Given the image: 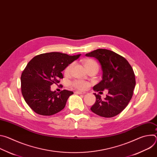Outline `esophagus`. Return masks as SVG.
<instances>
[{
	"label": "esophagus",
	"instance_id": "esophagus-1",
	"mask_svg": "<svg viewBox=\"0 0 157 157\" xmlns=\"http://www.w3.org/2000/svg\"><path fill=\"white\" fill-rule=\"evenodd\" d=\"M76 94H86V92H82V91H76L75 92Z\"/></svg>",
	"mask_w": 157,
	"mask_h": 157
}]
</instances>
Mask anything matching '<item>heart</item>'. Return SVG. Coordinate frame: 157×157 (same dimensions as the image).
Masks as SVG:
<instances>
[{
	"label": "heart",
	"instance_id": "obj_1",
	"mask_svg": "<svg viewBox=\"0 0 157 157\" xmlns=\"http://www.w3.org/2000/svg\"><path fill=\"white\" fill-rule=\"evenodd\" d=\"M83 63L86 68L87 70V71L91 70L93 69H97L98 70L99 66L98 64L96 61H94L93 59H85L83 61ZM73 67V63H71L69 65L67 66L66 68L64 70V73L66 75H69L72 71ZM72 86L75 87L76 89H79V90H84V89H87L88 86H89V84L84 81L83 80L81 79H76L72 82Z\"/></svg>",
	"mask_w": 157,
	"mask_h": 157
}]
</instances>
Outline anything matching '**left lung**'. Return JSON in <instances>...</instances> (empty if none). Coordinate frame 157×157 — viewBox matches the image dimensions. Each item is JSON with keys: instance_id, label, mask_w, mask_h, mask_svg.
Segmentation results:
<instances>
[{"instance_id": "obj_1", "label": "left lung", "mask_w": 157, "mask_h": 157, "mask_svg": "<svg viewBox=\"0 0 157 157\" xmlns=\"http://www.w3.org/2000/svg\"><path fill=\"white\" fill-rule=\"evenodd\" d=\"M85 55L96 58L101 65L102 79L93 89L99 93L108 90L104 99L94 93L96 99L91 110L104 117L118 115L128 105L136 86L135 74L132 66L125 58L106 49H98Z\"/></svg>"}]
</instances>
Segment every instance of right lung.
Here are the masks:
<instances>
[{"instance_id": "add662e5", "label": "right lung", "mask_w": 157, "mask_h": 157, "mask_svg": "<svg viewBox=\"0 0 157 157\" xmlns=\"http://www.w3.org/2000/svg\"><path fill=\"white\" fill-rule=\"evenodd\" d=\"M81 54L70 56L59 52L35 56L21 75V91L29 107L38 114L52 116L63 110L73 91H51V85L63 78L62 71Z\"/></svg>"}]
</instances>
